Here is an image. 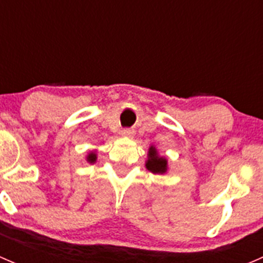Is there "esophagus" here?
Returning <instances> with one entry per match:
<instances>
[{"label":"esophagus","instance_id":"1","mask_svg":"<svg viewBox=\"0 0 263 263\" xmlns=\"http://www.w3.org/2000/svg\"><path fill=\"white\" fill-rule=\"evenodd\" d=\"M121 135L124 137H134L135 136V129L132 128H123L121 131Z\"/></svg>","mask_w":263,"mask_h":263}]
</instances>
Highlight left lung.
<instances>
[{
	"label": "left lung",
	"mask_w": 263,
	"mask_h": 263,
	"mask_svg": "<svg viewBox=\"0 0 263 263\" xmlns=\"http://www.w3.org/2000/svg\"><path fill=\"white\" fill-rule=\"evenodd\" d=\"M166 159L158 155V151L154 146L148 148V159L146 161V168L154 174H163L166 172Z\"/></svg>",
	"instance_id": "1"
}]
</instances>
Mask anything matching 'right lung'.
I'll list each match as a JSON object with an SVG mask.
<instances>
[{
    "instance_id": "add662e5",
    "label": "right lung",
    "mask_w": 263,
    "mask_h": 263,
    "mask_svg": "<svg viewBox=\"0 0 263 263\" xmlns=\"http://www.w3.org/2000/svg\"><path fill=\"white\" fill-rule=\"evenodd\" d=\"M87 161H89V163H95V161H97V154L95 153H90L89 155H87Z\"/></svg>"
}]
</instances>
